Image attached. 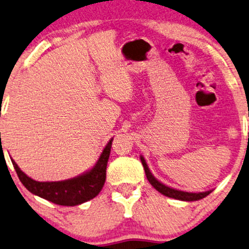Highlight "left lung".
Returning a JSON list of instances; mask_svg holds the SVG:
<instances>
[{
  "instance_id": "1",
  "label": "left lung",
  "mask_w": 249,
  "mask_h": 249,
  "mask_svg": "<svg viewBox=\"0 0 249 249\" xmlns=\"http://www.w3.org/2000/svg\"><path fill=\"white\" fill-rule=\"evenodd\" d=\"M141 161H142V165H143V168H144L145 175H147L148 181L150 182V184L156 189V190L160 192V194H163L164 196H167L170 198H174V199H178V200L195 201V200L203 199V198H205L211 194V191L199 192V194H194V192H185V191L175 190V189H173V188L167 187V185L160 183V182H159L158 180H156V178L152 177L151 172L149 171L148 165H147V163H145L143 157H141Z\"/></svg>"
}]
</instances>
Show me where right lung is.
I'll return each instance as SVG.
<instances>
[{
  "label": "right lung",
  "instance_id": "obj_1",
  "mask_svg": "<svg viewBox=\"0 0 249 249\" xmlns=\"http://www.w3.org/2000/svg\"><path fill=\"white\" fill-rule=\"evenodd\" d=\"M112 139L108 142L95 166L88 173L71 180L59 182H38L27 177L11 159L19 180L28 191L61 206H76L93 199L101 191L106 181V170L110 155Z\"/></svg>",
  "mask_w": 249,
  "mask_h": 249
}]
</instances>
